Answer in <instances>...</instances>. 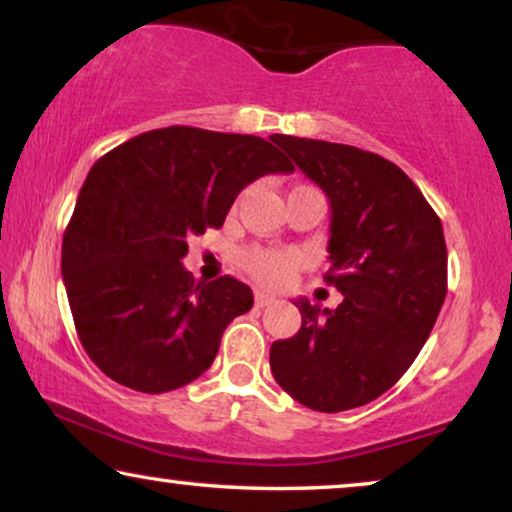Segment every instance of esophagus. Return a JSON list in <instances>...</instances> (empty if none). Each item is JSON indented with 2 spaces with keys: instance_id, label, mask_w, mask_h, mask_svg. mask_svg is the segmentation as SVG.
<instances>
[{
  "instance_id": "esophagus-1",
  "label": "esophagus",
  "mask_w": 512,
  "mask_h": 512,
  "mask_svg": "<svg viewBox=\"0 0 512 512\" xmlns=\"http://www.w3.org/2000/svg\"><path fill=\"white\" fill-rule=\"evenodd\" d=\"M254 300H256V307H268V305L275 303V298H272L270 293H265V291H256Z\"/></svg>"
}]
</instances>
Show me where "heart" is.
<instances>
[{
	"mask_svg": "<svg viewBox=\"0 0 512 512\" xmlns=\"http://www.w3.org/2000/svg\"><path fill=\"white\" fill-rule=\"evenodd\" d=\"M240 263L258 284L270 286V289H277V286L289 284L293 275L298 272L300 254L291 249L251 247L247 251H242Z\"/></svg>",
	"mask_w": 512,
	"mask_h": 512,
	"instance_id": "b5f03b06",
	"label": "heart"
}]
</instances>
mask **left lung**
<instances>
[{"label": "left lung", "mask_w": 512, "mask_h": 512, "mask_svg": "<svg viewBox=\"0 0 512 512\" xmlns=\"http://www.w3.org/2000/svg\"><path fill=\"white\" fill-rule=\"evenodd\" d=\"M331 202L335 310L298 300L303 326L270 347L279 387L319 412L375 401L424 347L447 293L438 214L401 167L377 153L321 139L272 135Z\"/></svg>", "instance_id": "obj_1"}]
</instances>
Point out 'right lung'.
<instances>
[{
	"label": "right lung",
	"mask_w": 512,
	"mask_h": 512,
	"mask_svg": "<svg viewBox=\"0 0 512 512\" xmlns=\"http://www.w3.org/2000/svg\"><path fill=\"white\" fill-rule=\"evenodd\" d=\"M270 137L188 125L149 130L90 167L62 237V277L83 349L142 394L193 382L254 296L233 277L195 282L188 240L221 228L237 193L293 165Z\"/></svg>",
	"instance_id": "obj_1"
}]
</instances>
